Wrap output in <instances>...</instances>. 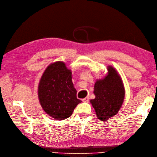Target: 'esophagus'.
Returning a JSON list of instances; mask_svg holds the SVG:
<instances>
[{"mask_svg": "<svg viewBox=\"0 0 157 157\" xmlns=\"http://www.w3.org/2000/svg\"><path fill=\"white\" fill-rule=\"evenodd\" d=\"M82 101L83 102H89V97H85V98L82 99Z\"/></svg>", "mask_w": 157, "mask_h": 157, "instance_id": "esophagus-1", "label": "esophagus"}]
</instances>
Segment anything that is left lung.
Masks as SVG:
<instances>
[{
    "label": "left lung",
    "instance_id": "1",
    "mask_svg": "<svg viewBox=\"0 0 157 157\" xmlns=\"http://www.w3.org/2000/svg\"><path fill=\"white\" fill-rule=\"evenodd\" d=\"M103 79L97 80L94 86L95 98L90 101L101 121H106L117 113L122 105L125 89L121 76L111 66Z\"/></svg>",
    "mask_w": 157,
    "mask_h": 157
}]
</instances>
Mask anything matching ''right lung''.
<instances>
[{"mask_svg":"<svg viewBox=\"0 0 157 157\" xmlns=\"http://www.w3.org/2000/svg\"><path fill=\"white\" fill-rule=\"evenodd\" d=\"M38 98L47 114L57 120L67 119L78 103L72 81V72L63 62L50 64L45 70L38 85Z\"/></svg>","mask_w":157,"mask_h":157,"instance_id":"obj_1","label":"right lung"}]
</instances>
